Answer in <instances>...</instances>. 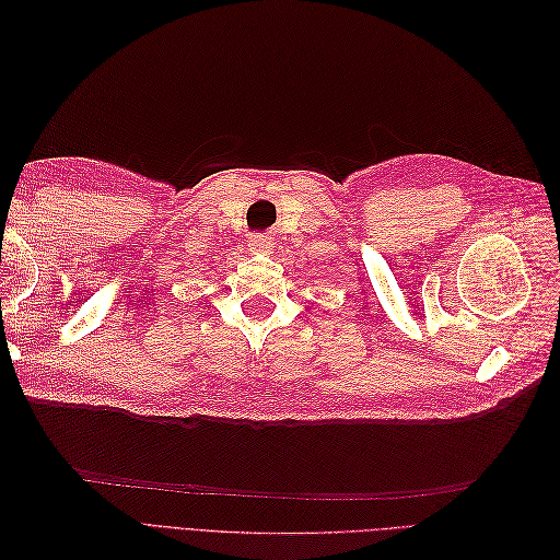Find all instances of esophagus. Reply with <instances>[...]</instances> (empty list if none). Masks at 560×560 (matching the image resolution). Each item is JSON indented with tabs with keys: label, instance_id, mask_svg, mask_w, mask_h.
<instances>
[{
	"label": "esophagus",
	"instance_id": "34e87169",
	"mask_svg": "<svg viewBox=\"0 0 560 560\" xmlns=\"http://www.w3.org/2000/svg\"><path fill=\"white\" fill-rule=\"evenodd\" d=\"M247 247L252 254H273V241L266 238V235H252Z\"/></svg>",
	"mask_w": 560,
	"mask_h": 560
}]
</instances>
